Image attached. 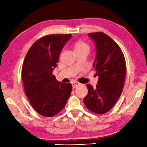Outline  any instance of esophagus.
Here are the masks:
<instances>
[{
	"instance_id": "34e87169",
	"label": "esophagus",
	"mask_w": 147,
	"mask_h": 147,
	"mask_svg": "<svg viewBox=\"0 0 147 147\" xmlns=\"http://www.w3.org/2000/svg\"><path fill=\"white\" fill-rule=\"evenodd\" d=\"M80 85H81V83L79 82H77V81H74V82L72 83V87H73V88H76L77 87L80 86Z\"/></svg>"
}]
</instances>
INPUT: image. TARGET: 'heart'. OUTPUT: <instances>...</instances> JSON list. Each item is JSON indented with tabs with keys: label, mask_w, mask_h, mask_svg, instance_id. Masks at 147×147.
<instances>
[{
	"label": "heart",
	"mask_w": 147,
	"mask_h": 147,
	"mask_svg": "<svg viewBox=\"0 0 147 147\" xmlns=\"http://www.w3.org/2000/svg\"><path fill=\"white\" fill-rule=\"evenodd\" d=\"M84 47H88L87 45H86L83 42H79L76 45L75 49H76V50H78V49H81V48H84ZM88 48H89V47H88Z\"/></svg>",
	"instance_id": "obj_1"
}]
</instances>
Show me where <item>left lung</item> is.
<instances>
[{
    "label": "left lung",
    "instance_id": "left-lung-1",
    "mask_svg": "<svg viewBox=\"0 0 147 147\" xmlns=\"http://www.w3.org/2000/svg\"><path fill=\"white\" fill-rule=\"evenodd\" d=\"M89 36L96 46L93 67L98 80L96 88L87 85L88 94L83 102L91 112L103 114L114 107L122 92L126 74L125 60L120 47L107 34L90 33Z\"/></svg>",
    "mask_w": 147,
    "mask_h": 147
}]
</instances>
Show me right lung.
Here are the masks:
<instances>
[{"mask_svg":"<svg viewBox=\"0 0 147 147\" xmlns=\"http://www.w3.org/2000/svg\"><path fill=\"white\" fill-rule=\"evenodd\" d=\"M70 34L44 36L27 53L22 69L25 92L33 108L41 116L52 117L66 106L71 94V83H62L53 74Z\"/></svg>","mask_w":147,"mask_h":147,"instance_id":"add662e5","label":"right lung"}]
</instances>
